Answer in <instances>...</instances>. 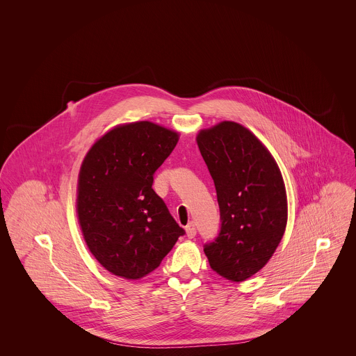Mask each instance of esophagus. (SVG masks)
<instances>
[{
	"label": "esophagus",
	"instance_id": "34e87169",
	"mask_svg": "<svg viewBox=\"0 0 356 356\" xmlns=\"http://www.w3.org/2000/svg\"><path fill=\"white\" fill-rule=\"evenodd\" d=\"M186 236L189 237V238H193V237L196 236V227H195L193 222H189V224L186 225Z\"/></svg>",
	"mask_w": 356,
	"mask_h": 356
}]
</instances>
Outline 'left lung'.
Wrapping results in <instances>:
<instances>
[{"label": "left lung", "instance_id": "1", "mask_svg": "<svg viewBox=\"0 0 356 356\" xmlns=\"http://www.w3.org/2000/svg\"><path fill=\"white\" fill-rule=\"evenodd\" d=\"M213 179L220 231L204 252L213 271L243 282L261 270L287 225V196L271 153L243 125L222 121L197 135Z\"/></svg>", "mask_w": 356, "mask_h": 356}]
</instances>
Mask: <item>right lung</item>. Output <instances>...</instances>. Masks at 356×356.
Returning a JSON list of instances; mask_svg holds the SVG:
<instances>
[{
    "label": "right lung",
    "mask_w": 356,
    "mask_h": 356,
    "mask_svg": "<svg viewBox=\"0 0 356 356\" xmlns=\"http://www.w3.org/2000/svg\"><path fill=\"white\" fill-rule=\"evenodd\" d=\"M177 140L173 131L138 121L109 131L85 156L79 221L89 251L113 275H148L186 234L152 188Z\"/></svg>",
    "instance_id": "right-lung-1"
}]
</instances>
